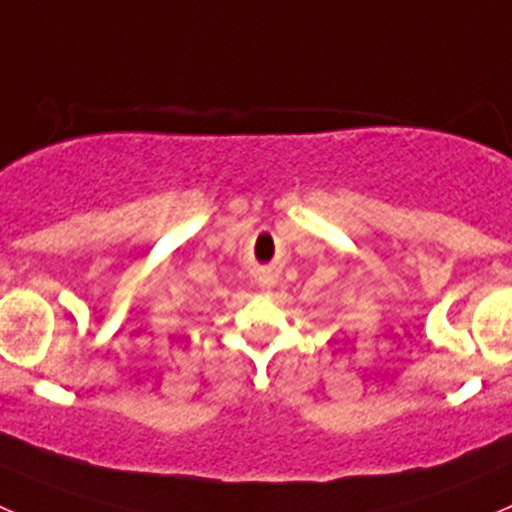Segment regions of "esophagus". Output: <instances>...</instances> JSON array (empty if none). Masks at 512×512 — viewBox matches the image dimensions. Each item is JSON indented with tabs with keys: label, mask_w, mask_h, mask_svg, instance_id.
<instances>
[{
	"label": "esophagus",
	"mask_w": 512,
	"mask_h": 512,
	"mask_svg": "<svg viewBox=\"0 0 512 512\" xmlns=\"http://www.w3.org/2000/svg\"><path fill=\"white\" fill-rule=\"evenodd\" d=\"M272 285V282H265V287H270Z\"/></svg>",
	"instance_id": "obj_1"
}]
</instances>
